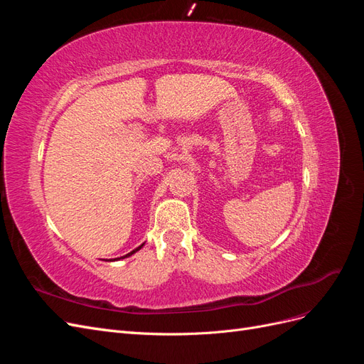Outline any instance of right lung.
Returning a JSON list of instances; mask_svg holds the SVG:
<instances>
[{
  "label": "right lung",
  "instance_id": "add662e5",
  "mask_svg": "<svg viewBox=\"0 0 364 364\" xmlns=\"http://www.w3.org/2000/svg\"><path fill=\"white\" fill-rule=\"evenodd\" d=\"M144 245H146V243H142L141 246H138V247H136L135 250H132V252H129V253H127V255H124V257H119V258H114V259H107V261H118V259H124V258H129V257H132V255H134V253H135V252H138V250H139V249H141L142 246H144Z\"/></svg>",
  "mask_w": 364,
  "mask_h": 364
}]
</instances>
